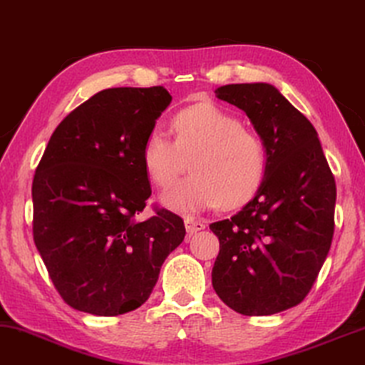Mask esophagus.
Segmentation results:
<instances>
[{"label":"esophagus","mask_w":365,"mask_h":365,"mask_svg":"<svg viewBox=\"0 0 365 365\" xmlns=\"http://www.w3.org/2000/svg\"><path fill=\"white\" fill-rule=\"evenodd\" d=\"M185 227H187L188 235H195L201 230H205V221L203 220H197L193 216H185Z\"/></svg>","instance_id":"1"}]
</instances>
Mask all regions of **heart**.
Masks as SVG:
<instances>
[{
    "mask_svg": "<svg viewBox=\"0 0 365 365\" xmlns=\"http://www.w3.org/2000/svg\"><path fill=\"white\" fill-rule=\"evenodd\" d=\"M172 130L175 140L154 129L143 145L144 168L157 187L175 182L188 160L192 165V175L162 195L168 210L195 213L217 203L236 208L262 185L269 164L264 140L225 108L211 101L185 108L173 116Z\"/></svg>",
    "mask_w": 365,
    "mask_h": 365,
    "instance_id": "obj_1",
    "label": "heart"
}]
</instances>
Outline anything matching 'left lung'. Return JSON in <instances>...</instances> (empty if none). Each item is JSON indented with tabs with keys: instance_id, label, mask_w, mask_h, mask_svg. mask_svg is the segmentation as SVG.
Returning a JSON list of instances; mask_svg holds the SVG:
<instances>
[{
	"instance_id": "8db88e82",
	"label": "left lung",
	"mask_w": 365,
	"mask_h": 365,
	"mask_svg": "<svg viewBox=\"0 0 365 365\" xmlns=\"http://www.w3.org/2000/svg\"><path fill=\"white\" fill-rule=\"evenodd\" d=\"M215 93L247 114L269 164L254 198L210 225L220 239L213 288L235 312L269 317L300 303L323 267L334 232L336 182L317 129L274 85L232 83Z\"/></svg>"
}]
</instances>
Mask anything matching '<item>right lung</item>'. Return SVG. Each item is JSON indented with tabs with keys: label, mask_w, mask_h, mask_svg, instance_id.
<instances>
[{
	"label": "right lung",
	"mask_w": 365,
	"mask_h": 365,
	"mask_svg": "<svg viewBox=\"0 0 365 365\" xmlns=\"http://www.w3.org/2000/svg\"><path fill=\"white\" fill-rule=\"evenodd\" d=\"M170 101L164 86L103 90L58 124L36 168V247L78 312L139 308L183 241V220L172 211L138 220L150 197L143 145Z\"/></svg>",
	"instance_id": "obj_1"
}]
</instances>
